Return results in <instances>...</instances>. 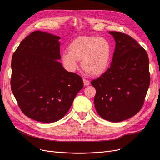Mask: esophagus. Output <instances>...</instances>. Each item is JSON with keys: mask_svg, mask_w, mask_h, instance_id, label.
<instances>
[{"mask_svg": "<svg viewBox=\"0 0 160 160\" xmlns=\"http://www.w3.org/2000/svg\"><path fill=\"white\" fill-rule=\"evenodd\" d=\"M83 83H84V85H85V86H88V85H89L90 82H89V81H88V80H87V79H83Z\"/></svg>", "mask_w": 160, "mask_h": 160, "instance_id": "34e87169", "label": "esophagus"}]
</instances>
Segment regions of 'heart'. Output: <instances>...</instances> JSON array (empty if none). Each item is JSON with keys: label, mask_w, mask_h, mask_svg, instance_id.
Segmentation results:
<instances>
[{"label": "heart", "mask_w": 160, "mask_h": 160, "mask_svg": "<svg viewBox=\"0 0 160 160\" xmlns=\"http://www.w3.org/2000/svg\"><path fill=\"white\" fill-rule=\"evenodd\" d=\"M69 52L63 51L61 60L65 68L71 72L79 66L91 75L102 74L107 69L111 59V45L101 37L81 36L72 41L69 45Z\"/></svg>", "instance_id": "obj_1"}]
</instances>
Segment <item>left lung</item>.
<instances>
[{"mask_svg":"<svg viewBox=\"0 0 160 160\" xmlns=\"http://www.w3.org/2000/svg\"><path fill=\"white\" fill-rule=\"evenodd\" d=\"M109 33L115 41L111 66L91 85L96 89L97 112L105 120L119 122L142 108L150 83L149 58L132 37L119 32Z\"/></svg>","mask_w":160,"mask_h":160,"instance_id":"left-lung-1","label":"left lung"}]
</instances>
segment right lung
I'll return each instance as SVG.
<instances>
[{
    "label": "right lung",
    "instance_id": "add662e5",
    "mask_svg": "<svg viewBox=\"0 0 160 160\" xmlns=\"http://www.w3.org/2000/svg\"><path fill=\"white\" fill-rule=\"evenodd\" d=\"M61 37L37 31L22 40L12 57L11 90L26 116L37 122L61 119L83 88L81 77L66 71L61 59Z\"/></svg>",
    "mask_w": 160,
    "mask_h": 160
}]
</instances>
